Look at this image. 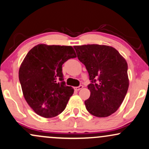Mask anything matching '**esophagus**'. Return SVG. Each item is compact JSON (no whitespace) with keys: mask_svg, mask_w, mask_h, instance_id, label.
Wrapping results in <instances>:
<instances>
[{"mask_svg":"<svg viewBox=\"0 0 149 149\" xmlns=\"http://www.w3.org/2000/svg\"><path fill=\"white\" fill-rule=\"evenodd\" d=\"M81 88H83V86L82 85H80L79 86H77V87H75L74 89L76 90V91H79Z\"/></svg>","mask_w":149,"mask_h":149,"instance_id":"34e87169","label":"esophagus"}]
</instances>
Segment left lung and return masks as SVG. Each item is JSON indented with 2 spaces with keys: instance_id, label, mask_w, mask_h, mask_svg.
<instances>
[{
  "instance_id": "1",
  "label": "left lung",
  "mask_w": 149,
  "mask_h": 149,
  "mask_svg": "<svg viewBox=\"0 0 149 149\" xmlns=\"http://www.w3.org/2000/svg\"><path fill=\"white\" fill-rule=\"evenodd\" d=\"M74 47L91 80L86 109L95 117L109 116L117 111L127 93V62L116 49L108 45L89 44Z\"/></svg>"
}]
</instances>
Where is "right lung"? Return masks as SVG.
I'll return each mask as SVG.
<instances>
[{
	"mask_svg": "<svg viewBox=\"0 0 149 149\" xmlns=\"http://www.w3.org/2000/svg\"><path fill=\"white\" fill-rule=\"evenodd\" d=\"M75 57L72 46L45 44L36 45L25 56L18 77L25 100L37 115L50 118L65 110L74 89L65 85L62 65Z\"/></svg>",
	"mask_w": 149,
	"mask_h": 149,
	"instance_id": "1",
	"label": "right lung"
}]
</instances>
